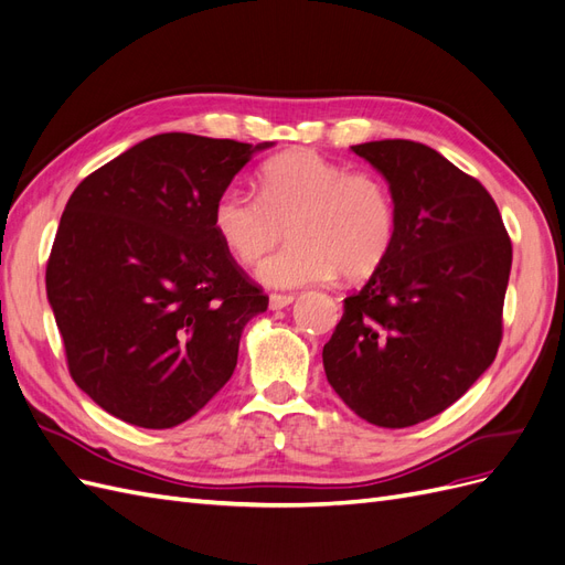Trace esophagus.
Returning a JSON list of instances; mask_svg holds the SVG:
<instances>
[{
	"label": "esophagus",
	"instance_id": "obj_1",
	"mask_svg": "<svg viewBox=\"0 0 565 565\" xmlns=\"http://www.w3.org/2000/svg\"><path fill=\"white\" fill-rule=\"evenodd\" d=\"M292 301H295L292 295H270V297H268V306H270L273 311L285 309V306H289Z\"/></svg>",
	"mask_w": 565,
	"mask_h": 565
}]
</instances>
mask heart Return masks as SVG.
Wrapping results in <instances>:
<instances>
[{"mask_svg": "<svg viewBox=\"0 0 565 565\" xmlns=\"http://www.w3.org/2000/svg\"><path fill=\"white\" fill-rule=\"evenodd\" d=\"M212 224L237 262L254 264L292 235L259 266L270 287L328 282L341 270L363 280L377 270L396 237V204L372 172L332 162L313 150H289L264 162L259 195L241 185L221 191Z\"/></svg>", "mask_w": 565, "mask_h": 565, "instance_id": "b5f03b06", "label": "heart"}]
</instances>
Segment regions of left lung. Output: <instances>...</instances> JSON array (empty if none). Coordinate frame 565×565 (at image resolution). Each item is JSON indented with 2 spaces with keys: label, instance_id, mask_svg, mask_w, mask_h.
<instances>
[{
  "label": "left lung",
  "instance_id": "left-lung-1",
  "mask_svg": "<svg viewBox=\"0 0 565 565\" xmlns=\"http://www.w3.org/2000/svg\"><path fill=\"white\" fill-rule=\"evenodd\" d=\"M388 181L396 237L322 349L328 382L384 429L429 419L465 396L498 355L511 241L498 204L434 148L351 146Z\"/></svg>",
  "mask_w": 565,
  "mask_h": 565
}]
</instances>
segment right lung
Listing matches in <instances>:
<instances>
[{
  "instance_id": "right-lung-1",
  "label": "right lung",
  "mask_w": 565,
  "mask_h": 565,
  "mask_svg": "<svg viewBox=\"0 0 565 565\" xmlns=\"http://www.w3.org/2000/svg\"><path fill=\"white\" fill-rule=\"evenodd\" d=\"M249 146L158 134L84 179L46 262L75 384L143 429H172L221 391L268 297L218 241L212 210Z\"/></svg>"
}]
</instances>
